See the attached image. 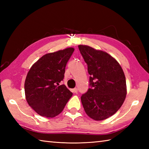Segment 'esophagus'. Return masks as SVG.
<instances>
[{
	"label": "esophagus",
	"mask_w": 149,
	"mask_h": 149,
	"mask_svg": "<svg viewBox=\"0 0 149 149\" xmlns=\"http://www.w3.org/2000/svg\"><path fill=\"white\" fill-rule=\"evenodd\" d=\"M72 91H73V92H74V93H77V91H78V89H77V88H74V89H73Z\"/></svg>",
	"instance_id": "1"
}]
</instances>
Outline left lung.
<instances>
[{
  "mask_svg": "<svg viewBox=\"0 0 149 149\" xmlns=\"http://www.w3.org/2000/svg\"><path fill=\"white\" fill-rule=\"evenodd\" d=\"M88 65L90 88L81 97L85 112L95 120L113 115L124 102L127 86L125 74L116 60L102 50L78 45Z\"/></svg>",
  "mask_w": 149,
  "mask_h": 149,
  "instance_id": "8db88e82",
  "label": "left lung"
}]
</instances>
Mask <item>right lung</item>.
I'll list each match as a JSON object with an SVG mask.
<instances>
[{"label": "right lung", "instance_id": "right-lung-1", "mask_svg": "<svg viewBox=\"0 0 149 149\" xmlns=\"http://www.w3.org/2000/svg\"><path fill=\"white\" fill-rule=\"evenodd\" d=\"M74 51L69 47L43 56L31 66L24 84L28 104L38 114L53 118L64 109L72 93L63 80L66 63Z\"/></svg>", "mask_w": 149, "mask_h": 149}]
</instances>
